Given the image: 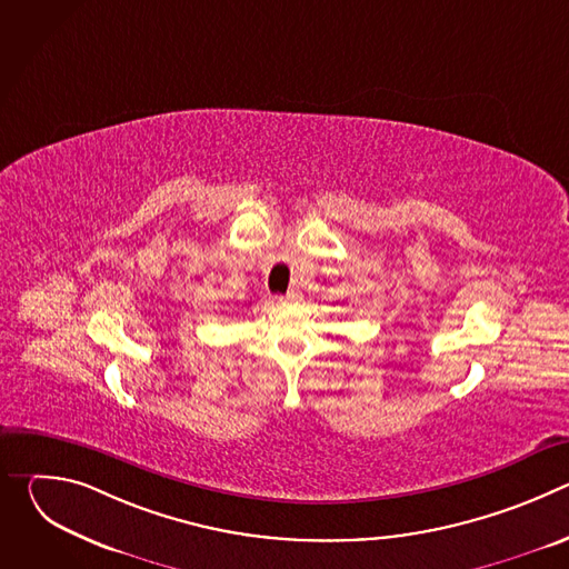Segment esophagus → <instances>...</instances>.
<instances>
[{
  "label": "esophagus",
  "mask_w": 569,
  "mask_h": 569,
  "mask_svg": "<svg viewBox=\"0 0 569 569\" xmlns=\"http://www.w3.org/2000/svg\"><path fill=\"white\" fill-rule=\"evenodd\" d=\"M279 299H281V301H299V299H301V292L292 288V290H288L286 295H281Z\"/></svg>",
  "instance_id": "esophagus-1"
}]
</instances>
